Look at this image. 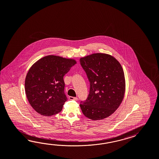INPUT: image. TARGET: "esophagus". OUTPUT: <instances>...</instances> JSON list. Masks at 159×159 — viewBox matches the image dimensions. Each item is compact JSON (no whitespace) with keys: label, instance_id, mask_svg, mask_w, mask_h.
Instances as JSON below:
<instances>
[{"label":"esophagus","instance_id":"esophagus-1","mask_svg":"<svg viewBox=\"0 0 159 159\" xmlns=\"http://www.w3.org/2000/svg\"><path fill=\"white\" fill-rule=\"evenodd\" d=\"M69 99L70 100H75V101H78V98L77 97H70Z\"/></svg>","mask_w":159,"mask_h":159}]
</instances>
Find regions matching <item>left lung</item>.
Segmentation results:
<instances>
[{
  "instance_id": "obj_1",
  "label": "left lung",
  "mask_w": 159,
  "mask_h": 159,
  "mask_svg": "<svg viewBox=\"0 0 159 159\" xmlns=\"http://www.w3.org/2000/svg\"><path fill=\"white\" fill-rule=\"evenodd\" d=\"M80 62L90 83L89 93L80 106L83 114L93 120H102L116 111L124 99L125 79L120 63L110 54L93 53Z\"/></svg>"
}]
</instances>
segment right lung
Masks as SVG:
<instances>
[{"label": "right lung", "instance_id": "add662e5", "mask_svg": "<svg viewBox=\"0 0 159 159\" xmlns=\"http://www.w3.org/2000/svg\"><path fill=\"white\" fill-rule=\"evenodd\" d=\"M76 64L72 58L49 55L31 66L26 76L25 89L27 100L35 111L51 116L62 110L67 100L63 78Z\"/></svg>", "mask_w": 159, "mask_h": 159}]
</instances>
